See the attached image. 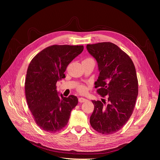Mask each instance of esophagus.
<instances>
[{
	"label": "esophagus",
	"instance_id": "obj_1",
	"mask_svg": "<svg viewBox=\"0 0 160 160\" xmlns=\"http://www.w3.org/2000/svg\"><path fill=\"white\" fill-rule=\"evenodd\" d=\"M86 101H88V100H87L85 98H79V103H83V102H85Z\"/></svg>",
	"mask_w": 160,
	"mask_h": 160
}]
</instances>
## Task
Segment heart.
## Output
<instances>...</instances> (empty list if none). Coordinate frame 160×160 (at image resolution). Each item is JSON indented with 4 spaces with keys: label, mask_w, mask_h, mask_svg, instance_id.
<instances>
[{
    "label": "heart",
    "mask_w": 160,
    "mask_h": 160,
    "mask_svg": "<svg viewBox=\"0 0 160 160\" xmlns=\"http://www.w3.org/2000/svg\"><path fill=\"white\" fill-rule=\"evenodd\" d=\"M77 91H78L81 93H85L88 91L87 87L83 84H80L77 86Z\"/></svg>",
    "instance_id": "b5f03b06"
}]
</instances>
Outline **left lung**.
I'll list each match as a JSON object with an SVG mask.
<instances>
[{"instance_id":"1","label":"left lung","mask_w":160,"mask_h":160,"mask_svg":"<svg viewBox=\"0 0 160 160\" xmlns=\"http://www.w3.org/2000/svg\"><path fill=\"white\" fill-rule=\"evenodd\" d=\"M99 71L95 83L97 92L105 99L92 101L94 110L90 124L97 132L111 135L118 132L132 116L138 95V80L129 56L116 45L103 42L88 45Z\"/></svg>"}]
</instances>
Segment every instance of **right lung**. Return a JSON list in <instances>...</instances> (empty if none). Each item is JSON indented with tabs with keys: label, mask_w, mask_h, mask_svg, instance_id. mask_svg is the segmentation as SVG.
Masks as SVG:
<instances>
[{
	"label": "right lung",
	"mask_w": 160,
	"mask_h": 160,
	"mask_svg": "<svg viewBox=\"0 0 160 160\" xmlns=\"http://www.w3.org/2000/svg\"><path fill=\"white\" fill-rule=\"evenodd\" d=\"M83 45L48 47L31 60L27 71V102L35 123L42 130L55 133L69 122L71 111L78 103L73 95H58L57 82L65 78L67 66L83 51Z\"/></svg>",
	"instance_id": "right-lung-1"
}]
</instances>
